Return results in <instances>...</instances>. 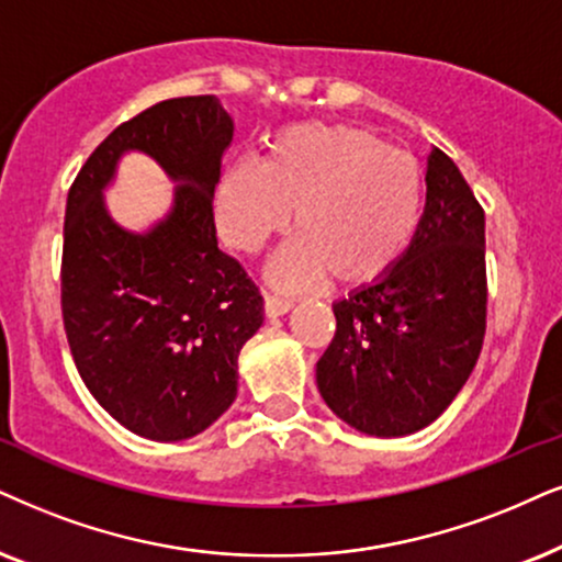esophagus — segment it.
Wrapping results in <instances>:
<instances>
[{
	"label": "esophagus",
	"instance_id": "esophagus-1",
	"mask_svg": "<svg viewBox=\"0 0 562 562\" xmlns=\"http://www.w3.org/2000/svg\"><path fill=\"white\" fill-rule=\"evenodd\" d=\"M290 308H293V303H290L288 297H277V295H267V297H265V314H267L269 318L285 316Z\"/></svg>",
	"mask_w": 562,
	"mask_h": 562
}]
</instances>
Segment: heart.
Masks as SVG:
<instances>
[{"label":"heart","instance_id":"1","mask_svg":"<svg viewBox=\"0 0 562 562\" xmlns=\"http://www.w3.org/2000/svg\"><path fill=\"white\" fill-rule=\"evenodd\" d=\"M423 176L409 155L358 126L305 124L277 134L265 160H236L217 187V228L240 254H257L293 225L269 277L301 290L316 277L358 288L400 259L417 228Z\"/></svg>","mask_w":562,"mask_h":562}]
</instances>
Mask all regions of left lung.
<instances>
[{"label": "left lung", "instance_id": "8db88e82", "mask_svg": "<svg viewBox=\"0 0 562 562\" xmlns=\"http://www.w3.org/2000/svg\"><path fill=\"white\" fill-rule=\"evenodd\" d=\"M425 187L407 251L371 285L334 303L337 331L316 363L324 402L368 436H409L438 420L485 339V212L438 147Z\"/></svg>", "mask_w": 562, "mask_h": 562}]
</instances>
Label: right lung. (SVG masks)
<instances>
[{"label": "right lung", "instance_id": "add662e5", "mask_svg": "<svg viewBox=\"0 0 562 562\" xmlns=\"http://www.w3.org/2000/svg\"><path fill=\"white\" fill-rule=\"evenodd\" d=\"M233 139L215 95L170 98L116 126L67 196L61 316L85 386L126 430L187 440L238 394V352L265 322V301L220 251L212 196ZM126 151H145L177 181L175 207L134 234L102 191Z\"/></svg>", "mask_w": 562, "mask_h": 562}]
</instances>
